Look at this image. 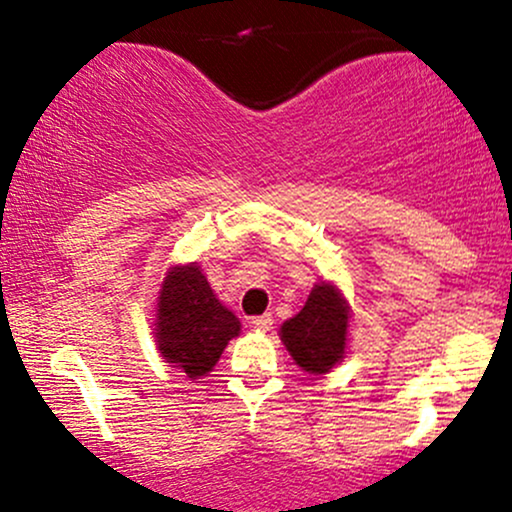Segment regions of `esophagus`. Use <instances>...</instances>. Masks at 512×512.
I'll return each mask as SVG.
<instances>
[{
  "label": "esophagus",
  "mask_w": 512,
  "mask_h": 512,
  "mask_svg": "<svg viewBox=\"0 0 512 512\" xmlns=\"http://www.w3.org/2000/svg\"><path fill=\"white\" fill-rule=\"evenodd\" d=\"M252 325L257 327V330H272V325H274V317L269 315V313H264V315H257V317H252Z\"/></svg>",
  "instance_id": "34e87169"
}]
</instances>
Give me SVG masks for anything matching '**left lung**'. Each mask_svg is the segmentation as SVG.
<instances>
[{
	"mask_svg": "<svg viewBox=\"0 0 512 512\" xmlns=\"http://www.w3.org/2000/svg\"><path fill=\"white\" fill-rule=\"evenodd\" d=\"M349 308L330 284H317L303 310L281 325V342L305 373H330L344 358Z\"/></svg>",
	"mask_w": 512,
	"mask_h": 512,
	"instance_id": "1",
	"label": "left lung"
}]
</instances>
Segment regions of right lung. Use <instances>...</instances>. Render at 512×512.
Masks as SVG:
<instances>
[{"label":"right lung","instance_id":"obj_1","mask_svg":"<svg viewBox=\"0 0 512 512\" xmlns=\"http://www.w3.org/2000/svg\"><path fill=\"white\" fill-rule=\"evenodd\" d=\"M240 332L238 317L223 308L197 264L173 267L158 298V351L187 378L216 366L226 344Z\"/></svg>","mask_w":512,"mask_h":512}]
</instances>
